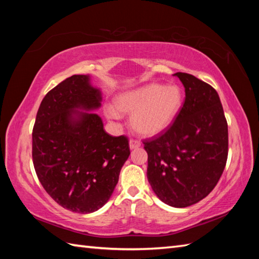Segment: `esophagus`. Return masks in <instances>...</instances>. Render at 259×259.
<instances>
[{
  "mask_svg": "<svg viewBox=\"0 0 259 259\" xmlns=\"http://www.w3.org/2000/svg\"><path fill=\"white\" fill-rule=\"evenodd\" d=\"M141 146V144H140V141H138V140H130V142H129V147H130V149L131 150H134V149H137V148H139Z\"/></svg>",
  "mask_w": 259,
  "mask_h": 259,
  "instance_id": "esophagus-1",
  "label": "esophagus"
}]
</instances>
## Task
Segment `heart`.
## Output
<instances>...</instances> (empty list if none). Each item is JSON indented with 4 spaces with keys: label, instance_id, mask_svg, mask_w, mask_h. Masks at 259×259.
Wrapping results in <instances>:
<instances>
[{
    "label": "heart",
    "instance_id": "b5f03b06",
    "mask_svg": "<svg viewBox=\"0 0 259 259\" xmlns=\"http://www.w3.org/2000/svg\"><path fill=\"white\" fill-rule=\"evenodd\" d=\"M183 103L184 95L178 85L149 83L121 93L115 99V108L107 107L106 114L112 120L120 119V112L133 114L131 122L137 133L153 137L172 125Z\"/></svg>",
    "mask_w": 259,
    "mask_h": 259
}]
</instances>
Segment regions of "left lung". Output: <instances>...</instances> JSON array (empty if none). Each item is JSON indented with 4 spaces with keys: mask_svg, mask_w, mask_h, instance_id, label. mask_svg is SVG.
Segmentation results:
<instances>
[{
    "mask_svg": "<svg viewBox=\"0 0 259 259\" xmlns=\"http://www.w3.org/2000/svg\"><path fill=\"white\" fill-rule=\"evenodd\" d=\"M185 102L166 133L145 141L147 178L156 196L176 208L210 194L226 166L228 126L217 91L196 76L177 72Z\"/></svg>",
    "mask_w": 259,
    "mask_h": 259,
    "instance_id": "1",
    "label": "left lung"
}]
</instances>
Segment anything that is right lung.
<instances>
[{
    "label": "right lung",
    "mask_w": 259,
    "mask_h": 259,
    "mask_svg": "<svg viewBox=\"0 0 259 259\" xmlns=\"http://www.w3.org/2000/svg\"><path fill=\"white\" fill-rule=\"evenodd\" d=\"M100 89L91 76L74 74L47 93L32 133V158L43 188L60 206L90 213L106 203L130 149L126 137H112L95 112Z\"/></svg>",
    "instance_id": "right-lung-1"
}]
</instances>
